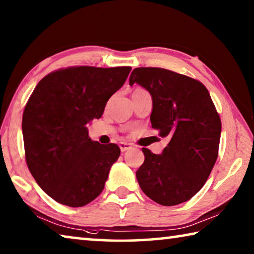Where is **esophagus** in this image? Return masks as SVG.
<instances>
[{"instance_id":"34e87169","label":"esophagus","mask_w":254,"mask_h":254,"mask_svg":"<svg viewBox=\"0 0 254 254\" xmlns=\"http://www.w3.org/2000/svg\"><path fill=\"white\" fill-rule=\"evenodd\" d=\"M119 145H120V149H121V151H122V152L127 151V150H128V149H131V148H132V145H131L130 143H127V142H121V143H120Z\"/></svg>"}]
</instances>
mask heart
<instances>
[{"label": "heart", "mask_w": 254, "mask_h": 254, "mask_svg": "<svg viewBox=\"0 0 254 254\" xmlns=\"http://www.w3.org/2000/svg\"><path fill=\"white\" fill-rule=\"evenodd\" d=\"M136 91H142V89H136Z\"/></svg>", "instance_id": "1"}]
</instances>
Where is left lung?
Here are the masks:
<instances>
[{
  "mask_svg": "<svg viewBox=\"0 0 254 254\" xmlns=\"http://www.w3.org/2000/svg\"><path fill=\"white\" fill-rule=\"evenodd\" d=\"M137 84L152 97L151 126L169 143L161 154L143 148L136 171L141 189L163 206L187 201L198 192L216 162L222 124L207 88L200 81L168 69H133Z\"/></svg>",
  "mask_w": 254,
  "mask_h": 254,
  "instance_id": "1",
  "label": "left lung"
}]
</instances>
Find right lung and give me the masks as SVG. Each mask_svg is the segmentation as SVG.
I'll return each instance as SVG.
<instances>
[{"mask_svg":"<svg viewBox=\"0 0 254 254\" xmlns=\"http://www.w3.org/2000/svg\"><path fill=\"white\" fill-rule=\"evenodd\" d=\"M131 67H70L50 72L25 105L22 133L30 173L58 203L81 207L104 189L121 150L88 136L107 101L126 83Z\"/></svg>","mask_w":254,"mask_h":254,"instance_id":"1","label":"right lung"}]
</instances>
